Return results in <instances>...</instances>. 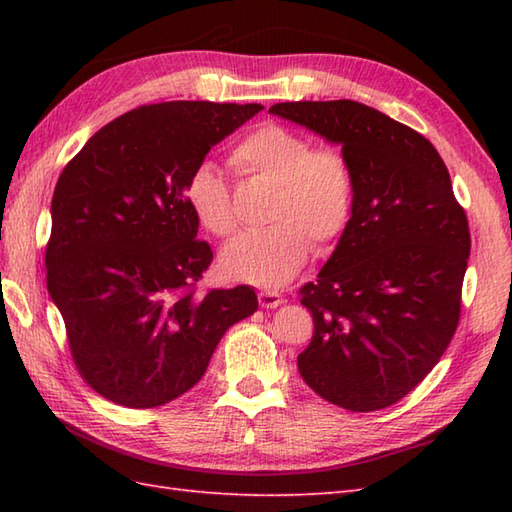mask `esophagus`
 <instances>
[{
  "mask_svg": "<svg viewBox=\"0 0 512 512\" xmlns=\"http://www.w3.org/2000/svg\"><path fill=\"white\" fill-rule=\"evenodd\" d=\"M281 303H284V299H281L279 292H275V290H262V292H259V306H262V308L273 310V308L281 306Z\"/></svg>",
  "mask_w": 512,
  "mask_h": 512,
  "instance_id": "34e87169",
  "label": "esophagus"
}]
</instances>
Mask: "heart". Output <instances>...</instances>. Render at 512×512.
I'll use <instances>...</instances> for the list:
<instances>
[{"label":"heart","instance_id":"1","mask_svg":"<svg viewBox=\"0 0 512 512\" xmlns=\"http://www.w3.org/2000/svg\"><path fill=\"white\" fill-rule=\"evenodd\" d=\"M231 165L246 178L275 184L266 228L239 235L224 250L228 277L262 288L288 284L317 248L339 239L354 211V171L336 147L277 123L259 125L231 151ZM187 200L206 231L231 237L237 231L231 187L213 162H200L187 182Z\"/></svg>","mask_w":512,"mask_h":512}]
</instances>
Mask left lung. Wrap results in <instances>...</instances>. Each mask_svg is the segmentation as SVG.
<instances>
[{
  "instance_id": "8db88e82",
  "label": "left lung",
  "mask_w": 512,
  "mask_h": 512,
  "mask_svg": "<svg viewBox=\"0 0 512 512\" xmlns=\"http://www.w3.org/2000/svg\"><path fill=\"white\" fill-rule=\"evenodd\" d=\"M270 112L341 143L356 182L339 246L299 290L314 321L299 374L347 411L396 405L460 323L471 233L449 169L416 129L363 103L297 101Z\"/></svg>"
}]
</instances>
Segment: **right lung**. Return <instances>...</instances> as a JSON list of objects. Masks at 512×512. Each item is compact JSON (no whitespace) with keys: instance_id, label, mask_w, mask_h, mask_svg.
<instances>
[{"instance_id":"right-lung-1","label":"right lung","mask_w":512,"mask_h":512,"mask_svg":"<svg viewBox=\"0 0 512 512\" xmlns=\"http://www.w3.org/2000/svg\"><path fill=\"white\" fill-rule=\"evenodd\" d=\"M262 105H140L96 132L59 176L46 244L48 292L74 367L129 409L176 400L224 332L257 310L253 288L198 292L213 262L187 182L215 143Z\"/></svg>"}]
</instances>
